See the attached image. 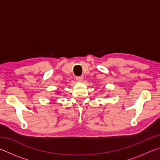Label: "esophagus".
<instances>
[{"label": "esophagus", "mask_w": 160, "mask_h": 160, "mask_svg": "<svg viewBox=\"0 0 160 160\" xmlns=\"http://www.w3.org/2000/svg\"><path fill=\"white\" fill-rule=\"evenodd\" d=\"M84 78L82 77H77L76 78V80L77 82H82Z\"/></svg>", "instance_id": "obj_1"}]
</instances>
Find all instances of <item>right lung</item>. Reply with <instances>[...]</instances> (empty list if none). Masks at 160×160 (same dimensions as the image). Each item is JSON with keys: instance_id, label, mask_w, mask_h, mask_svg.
<instances>
[{"instance_id": "1", "label": "right lung", "mask_w": 160, "mask_h": 160, "mask_svg": "<svg viewBox=\"0 0 160 160\" xmlns=\"http://www.w3.org/2000/svg\"><path fill=\"white\" fill-rule=\"evenodd\" d=\"M56 94H58V92H57V93H56Z\"/></svg>"}]
</instances>
